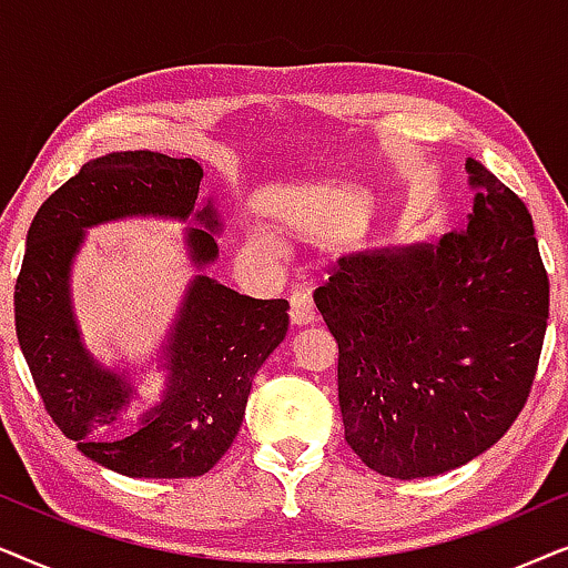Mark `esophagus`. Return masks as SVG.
<instances>
[{
  "label": "esophagus",
  "instance_id": "1",
  "mask_svg": "<svg viewBox=\"0 0 568 568\" xmlns=\"http://www.w3.org/2000/svg\"><path fill=\"white\" fill-rule=\"evenodd\" d=\"M316 316V308L312 304V296H308V291H293L291 296V324H296V327H306V324H312Z\"/></svg>",
  "mask_w": 568,
  "mask_h": 568
}]
</instances>
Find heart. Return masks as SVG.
I'll use <instances>...</instances> for the list:
<instances>
[{
  "instance_id": "obj_1",
  "label": "heart",
  "mask_w": 568,
  "mask_h": 568,
  "mask_svg": "<svg viewBox=\"0 0 568 568\" xmlns=\"http://www.w3.org/2000/svg\"><path fill=\"white\" fill-rule=\"evenodd\" d=\"M256 244H264V241H256Z\"/></svg>"
}]
</instances>
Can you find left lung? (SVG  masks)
I'll list each match as a JSON object with an SVG mask.
<instances>
[{
  "mask_svg": "<svg viewBox=\"0 0 568 568\" xmlns=\"http://www.w3.org/2000/svg\"><path fill=\"white\" fill-rule=\"evenodd\" d=\"M465 169V231L339 256L314 293L337 339L345 442L387 478H430L494 447L538 372L548 272L532 217L486 165Z\"/></svg>",
  "mask_w": 568,
  "mask_h": 568,
  "instance_id": "left-lung-1",
  "label": "left lung"
}]
</instances>
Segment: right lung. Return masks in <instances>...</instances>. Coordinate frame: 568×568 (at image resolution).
Returning <instances> with one entry per match:
<instances>
[{"instance_id": "right-lung-1", "label": "right lung", "mask_w": 568, "mask_h": 568, "mask_svg": "<svg viewBox=\"0 0 568 568\" xmlns=\"http://www.w3.org/2000/svg\"><path fill=\"white\" fill-rule=\"evenodd\" d=\"M202 165L153 150L88 161L43 202L14 285L20 351L51 420L82 455L126 478H196L221 459L244 420L252 379L288 332V301L248 298L205 275L223 223L200 205ZM124 216L189 222L197 275L162 346V403L123 428L136 396L125 369H109L81 343L71 308V264L95 224Z\"/></svg>"}]
</instances>
